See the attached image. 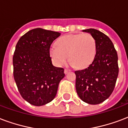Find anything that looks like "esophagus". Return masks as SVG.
I'll use <instances>...</instances> for the list:
<instances>
[{
  "label": "esophagus",
  "instance_id": "obj_1",
  "mask_svg": "<svg viewBox=\"0 0 128 128\" xmlns=\"http://www.w3.org/2000/svg\"><path fill=\"white\" fill-rule=\"evenodd\" d=\"M70 72V70H68V69H65L64 70V73H65V74H67L68 72Z\"/></svg>",
  "mask_w": 128,
  "mask_h": 128
}]
</instances>
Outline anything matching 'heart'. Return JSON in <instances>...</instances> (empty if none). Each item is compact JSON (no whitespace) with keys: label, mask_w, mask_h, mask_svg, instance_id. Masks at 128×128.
<instances>
[{"label":"heart","mask_w":128,"mask_h":128,"mask_svg":"<svg viewBox=\"0 0 128 128\" xmlns=\"http://www.w3.org/2000/svg\"><path fill=\"white\" fill-rule=\"evenodd\" d=\"M96 54V42L90 34H70L63 36L50 48L54 62L58 66H62L67 58L70 64L78 68H84L90 65Z\"/></svg>","instance_id":"heart-1"}]
</instances>
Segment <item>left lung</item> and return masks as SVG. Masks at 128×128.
Masks as SVG:
<instances>
[{"instance_id": "obj_1", "label": "left lung", "mask_w": 128, "mask_h": 128, "mask_svg": "<svg viewBox=\"0 0 128 128\" xmlns=\"http://www.w3.org/2000/svg\"><path fill=\"white\" fill-rule=\"evenodd\" d=\"M96 42V54L92 63L81 70L75 71L76 90L84 102L97 105L108 99L114 90L119 73L118 58L109 37L99 30H82Z\"/></svg>"}]
</instances>
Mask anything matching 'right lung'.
I'll return each instance as SVG.
<instances>
[{"mask_svg":"<svg viewBox=\"0 0 128 128\" xmlns=\"http://www.w3.org/2000/svg\"><path fill=\"white\" fill-rule=\"evenodd\" d=\"M60 33L42 28L30 30L16 45L13 76L21 96L35 106H42L55 98L64 68L53 66L50 46Z\"/></svg>","mask_w":128,"mask_h":128,"instance_id":"add662e5","label":"right lung"}]
</instances>
